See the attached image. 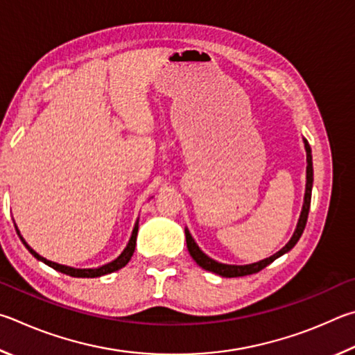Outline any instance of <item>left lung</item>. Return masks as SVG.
I'll return each mask as SVG.
<instances>
[{
    "label": "left lung",
    "instance_id": "8db88e82",
    "mask_svg": "<svg viewBox=\"0 0 355 355\" xmlns=\"http://www.w3.org/2000/svg\"><path fill=\"white\" fill-rule=\"evenodd\" d=\"M304 148H306L307 153V182H306V195H304V204H302V210L300 215V220H297V225L295 229L293 237L290 239V241L285 245L281 251H277L276 254H272L271 257L260 260V262L256 263H250V265H226V263H220L216 260L210 259L206 256L200 246L195 243L193 237H191L189 229L185 227V240H187V250L190 252V256L193 257L195 262L204 268L206 271H212L215 275H220L223 277H240V276H248V275H254V272H259L260 270H263L265 266H268L271 262H275L277 257L284 256L285 252H288L291 248H293L297 240L301 239V235L304 232V227L307 225V216H309V210H310V200H312V185H313V162H312V149H310L309 141L304 139Z\"/></svg>",
    "mask_w": 355,
    "mask_h": 355
}]
</instances>
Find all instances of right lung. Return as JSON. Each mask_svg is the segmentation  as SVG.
<instances>
[{"label":"right lung","mask_w":355,"mask_h":355,"mask_svg":"<svg viewBox=\"0 0 355 355\" xmlns=\"http://www.w3.org/2000/svg\"><path fill=\"white\" fill-rule=\"evenodd\" d=\"M15 231L18 234V237H20V240L23 241V245L26 246V250L33 254V256L40 260V262H43L48 266H51V268H54L55 271H60L64 272V275H68L71 277H99V276H104V275H110V272L114 271H118L120 268H123V266H126L128 262L130 260V257H132V254L135 251V241H137V232H139V220L135 221V226L132 229V235H130V239L128 241L126 248H124V251L118 256L115 260H112V262L105 263L103 266H98V268H71V266H67V265H60V263H55V262H51V260H48L45 257H42L37 254L33 248H31L26 241H24V239L21 237L20 231H18V227L15 225Z\"/></svg>","instance_id":"add662e5"}]
</instances>
